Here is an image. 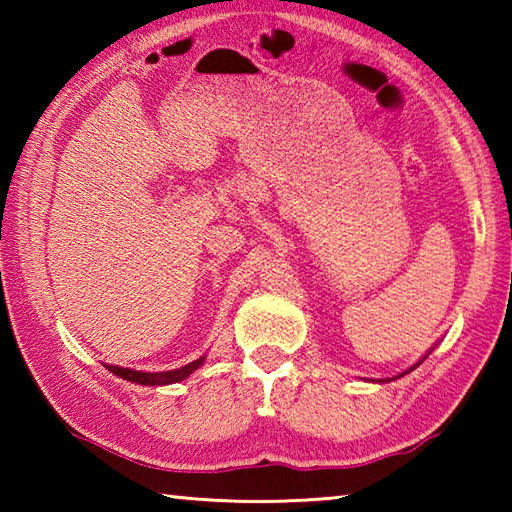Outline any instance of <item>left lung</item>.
Instances as JSON below:
<instances>
[{"label":"left lung","instance_id":"1","mask_svg":"<svg viewBox=\"0 0 512 512\" xmlns=\"http://www.w3.org/2000/svg\"><path fill=\"white\" fill-rule=\"evenodd\" d=\"M420 363H422V361H418V363H415V366H420ZM415 366H411V368H409V370H406V372H411V370H415ZM406 372H402V375H400V377H404V375H406ZM395 379H397V377H395Z\"/></svg>","mask_w":512,"mask_h":512}]
</instances>
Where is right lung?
I'll return each mask as SVG.
<instances>
[{
	"mask_svg": "<svg viewBox=\"0 0 512 512\" xmlns=\"http://www.w3.org/2000/svg\"><path fill=\"white\" fill-rule=\"evenodd\" d=\"M205 357L196 359L192 363H187L183 368H176V370H167V372H142V370H131V368H121V366H108L106 368L112 372V375H117L126 381H133V384H142V386H167V384H176V381H183L187 379L192 372L201 366Z\"/></svg>",
	"mask_w": 512,
	"mask_h": 512,
	"instance_id": "right-lung-1",
	"label": "right lung"
}]
</instances>
